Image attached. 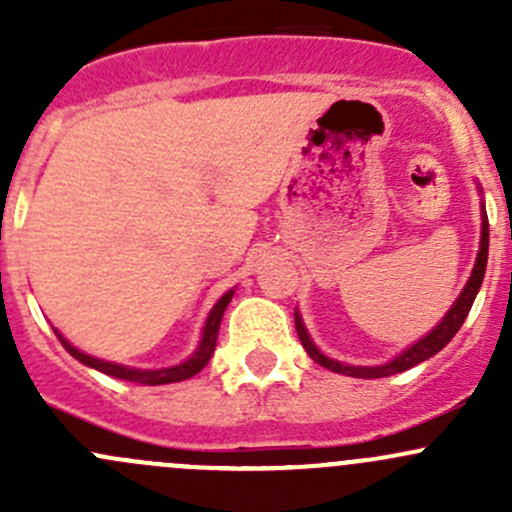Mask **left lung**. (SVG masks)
I'll return each mask as SVG.
<instances>
[{"instance_id": "1", "label": "left lung", "mask_w": 512, "mask_h": 512, "mask_svg": "<svg viewBox=\"0 0 512 512\" xmlns=\"http://www.w3.org/2000/svg\"><path fill=\"white\" fill-rule=\"evenodd\" d=\"M485 265H488V215H485V210H483L480 250H478L476 267H473V272H471V280H468V285L463 287L461 297L456 299V304H453V307L448 309L446 317L441 319V324H438L431 334H426L421 342H416L414 347H409L404 354L396 356L394 361H389V364H384V366H347V364H339V361L329 359V356H324L322 352H319V349L312 344V339H309V334L304 332L302 319L294 314V327H297L299 342H302V347L307 349V354L312 356L319 366H324V369H329V371H337V374L356 376V379H381V376L401 374V371H406V369H411V366L421 364V361L431 359L433 354L441 352V349L446 347L453 337H456V332L463 327L468 312H471L473 302H476V294H478L480 285H483Z\"/></svg>"}]
</instances>
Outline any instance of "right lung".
I'll use <instances>...</instances> for the list:
<instances>
[{
    "instance_id": "add662e5",
    "label": "right lung",
    "mask_w": 512,
    "mask_h": 512,
    "mask_svg": "<svg viewBox=\"0 0 512 512\" xmlns=\"http://www.w3.org/2000/svg\"><path fill=\"white\" fill-rule=\"evenodd\" d=\"M230 299H232V289L227 294H223V297H220V302L215 304L213 312H210L208 322H205L203 342H200L198 352L190 356V359L185 361V364L170 366V369H158V371L128 369V366L111 364V361H101V359H94V356L79 352V349L71 347V344L66 342V339L61 337L59 332H56V337L61 339V344H64V347H66V352L74 356V359H79L81 364H86V366H94V369L103 371V374L116 376V379H123V381H136V384H146V386L173 384V381L190 379V376H195V374H198V371L205 369V364H208L210 356H213V352H215V344H218V329H220V322H223V312H225L227 304H230Z\"/></svg>"
}]
</instances>
